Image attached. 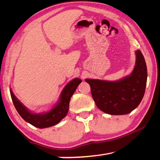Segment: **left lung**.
Returning <instances> with one entry per match:
<instances>
[{"instance_id": "8db88e82", "label": "left lung", "mask_w": 160, "mask_h": 160, "mask_svg": "<svg viewBox=\"0 0 160 160\" xmlns=\"http://www.w3.org/2000/svg\"><path fill=\"white\" fill-rule=\"evenodd\" d=\"M135 65L128 76L116 81L85 79L97 107L111 115L131 113L140 104L144 96L148 72L146 63L140 50L135 51Z\"/></svg>"}]
</instances>
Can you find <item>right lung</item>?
Masks as SVG:
<instances>
[{"instance_id":"1","label":"right lung","mask_w":160,"mask_h":160,"mask_svg":"<svg viewBox=\"0 0 160 160\" xmlns=\"http://www.w3.org/2000/svg\"><path fill=\"white\" fill-rule=\"evenodd\" d=\"M81 82L82 80L79 78H74L68 83L62 90L56 104L51 109L43 113H33L27 109L15 96L11 89L10 95L16 110L24 120L37 128H48L58 124L67 115L70 98Z\"/></svg>"}]
</instances>
